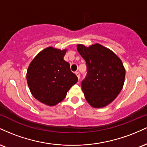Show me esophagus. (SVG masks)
Wrapping results in <instances>:
<instances>
[{"mask_svg":"<svg viewBox=\"0 0 147 147\" xmlns=\"http://www.w3.org/2000/svg\"><path fill=\"white\" fill-rule=\"evenodd\" d=\"M75 74L76 75H77V77H78V79H80V73H79V72H76Z\"/></svg>","mask_w":147,"mask_h":147,"instance_id":"1","label":"esophagus"}]
</instances>
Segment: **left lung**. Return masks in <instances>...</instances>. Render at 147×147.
<instances>
[{
    "instance_id": "1",
    "label": "left lung",
    "mask_w": 147,
    "mask_h": 147,
    "mask_svg": "<svg viewBox=\"0 0 147 147\" xmlns=\"http://www.w3.org/2000/svg\"><path fill=\"white\" fill-rule=\"evenodd\" d=\"M86 61L87 76L82 83L85 98L93 108L111 104L122 89L126 70L120 59L110 49L99 43L89 47L77 45Z\"/></svg>"
}]
</instances>
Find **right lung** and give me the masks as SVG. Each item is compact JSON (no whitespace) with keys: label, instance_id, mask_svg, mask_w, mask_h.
Instances as JSON below:
<instances>
[{"label":"right lung","instance_id":"right-lung-1","mask_svg":"<svg viewBox=\"0 0 147 147\" xmlns=\"http://www.w3.org/2000/svg\"><path fill=\"white\" fill-rule=\"evenodd\" d=\"M67 49L48 47L28 66L27 82L32 95L40 102L52 106L63 101L78 79L63 59Z\"/></svg>","mask_w":147,"mask_h":147}]
</instances>
